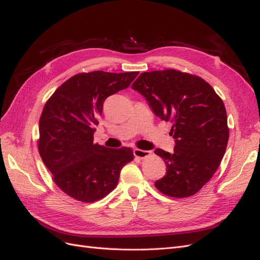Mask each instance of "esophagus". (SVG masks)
I'll use <instances>...</instances> for the list:
<instances>
[{"label":"esophagus","mask_w":260,"mask_h":260,"mask_svg":"<svg viewBox=\"0 0 260 260\" xmlns=\"http://www.w3.org/2000/svg\"><path fill=\"white\" fill-rule=\"evenodd\" d=\"M133 155H135L136 157H138V158H145L146 156L151 155V152H149V151H143V149L136 148V149H133Z\"/></svg>","instance_id":"34e87169"}]
</instances>
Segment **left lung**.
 Wrapping results in <instances>:
<instances>
[{
	"instance_id": "obj_1",
	"label": "left lung",
	"mask_w": 260,
	"mask_h": 260,
	"mask_svg": "<svg viewBox=\"0 0 260 260\" xmlns=\"http://www.w3.org/2000/svg\"><path fill=\"white\" fill-rule=\"evenodd\" d=\"M132 89L146 99L161 120L170 121L174 153L155 149L166 164V175L155 186L170 198L198 193L218 169L229 140L222 100L201 77L176 69L142 73Z\"/></svg>"
}]
</instances>
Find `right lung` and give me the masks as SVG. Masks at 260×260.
I'll return each instance as SVG.
<instances>
[{"label": "right lung", "mask_w": 260, "mask_h": 260, "mask_svg": "<svg viewBox=\"0 0 260 260\" xmlns=\"http://www.w3.org/2000/svg\"><path fill=\"white\" fill-rule=\"evenodd\" d=\"M138 74H77L46 101L39 121V153L55 184L70 198L83 203L105 198L122 167L133 160L130 147H104L93 143V135L104 101L128 88Z\"/></svg>", "instance_id": "add662e5"}]
</instances>
